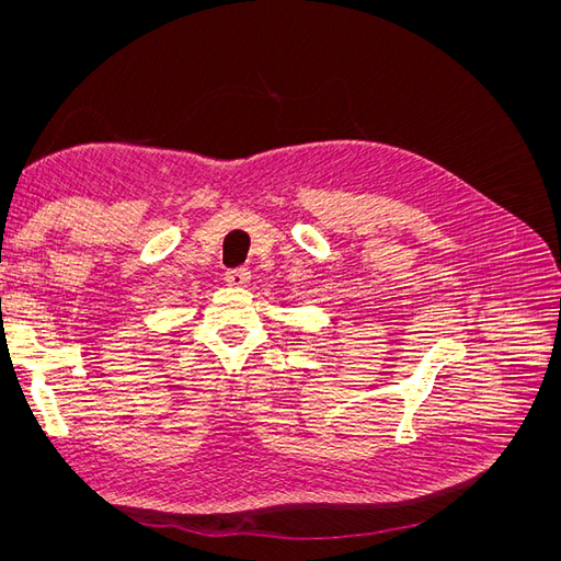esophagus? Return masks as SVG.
I'll return each mask as SVG.
<instances>
[{"mask_svg":"<svg viewBox=\"0 0 561 561\" xmlns=\"http://www.w3.org/2000/svg\"><path fill=\"white\" fill-rule=\"evenodd\" d=\"M225 280L231 287H248L250 271L248 268H231V271H227V274H225Z\"/></svg>","mask_w":561,"mask_h":561,"instance_id":"34e87169","label":"esophagus"}]
</instances>
